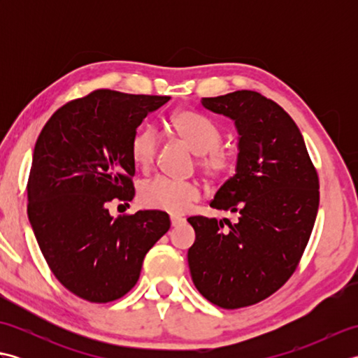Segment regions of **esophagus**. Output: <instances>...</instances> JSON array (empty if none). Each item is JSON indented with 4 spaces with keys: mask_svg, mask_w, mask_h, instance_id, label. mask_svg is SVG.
I'll list each match as a JSON object with an SVG mask.
<instances>
[{
    "mask_svg": "<svg viewBox=\"0 0 358 358\" xmlns=\"http://www.w3.org/2000/svg\"><path fill=\"white\" fill-rule=\"evenodd\" d=\"M181 223H185V218H181V217H178V215H171V224H172L173 227L181 224Z\"/></svg>",
    "mask_w": 358,
    "mask_h": 358,
    "instance_id": "1",
    "label": "esophagus"
}]
</instances>
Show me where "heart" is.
Wrapping results in <instances>:
<instances>
[{
  "label": "heart",
  "instance_id": "b5f03b06",
  "mask_svg": "<svg viewBox=\"0 0 358 358\" xmlns=\"http://www.w3.org/2000/svg\"><path fill=\"white\" fill-rule=\"evenodd\" d=\"M169 126L178 138L196 155V167L210 183H222L237 169L235 152L220 146L223 132L214 121L194 110H178L169 120ZM159 146L155 127H143L134 135L131 154L135 164L149 169L154 164ZM200 199V189L192 181H177L157 177L140 189V201L144 208L163 210L167 214H185L192 203Z\"/></svg>",
  "mask_w": 358,
  "mask_h": 358
}]
</instances>
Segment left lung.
I'll use <instances>...</instances> for the list:
<instances>
[{
  "label": "left lung",
  "instance_id": "obj_1",
  "mask_svg": "<svg viewBox=\"0 0 358 358\" xmlns=\"http://www.w3.org/2000/svg\"><path fill=\"white\" fill-rule=\"evenodd\" d=\"M208 110L235 121L238 164L210 208L229 220L189 217L187 250L195 287L214 305L238 309L268 299L292 275L315 223L318 175L305 140L283 108L254 90L201 98Z\"/></svg>",
  "mask_w": 358,
  "mask_h": 358
}]
</instances>
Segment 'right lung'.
Listing matches in <instances>:
<instances>
[{
	"label": "right lung",
	"mask_w": 358,
	"mask_h": 358,
	"mask_svg": "<svg viewBox=\"0 0 358 358\" xmlns=\"http://www.w3.org/2000/svg\"><path fill=\"white\" fill-rule=\"evenodd\" d=\"M171 96L98 89L66 103L38 136L27 181V215L53 275L80 299L109 303L140 278L149 249L169 231L162 210L109 214L131 201V143L149 112Z\"/></svg>",
	"instance_id": "1"
}]
</instances>
